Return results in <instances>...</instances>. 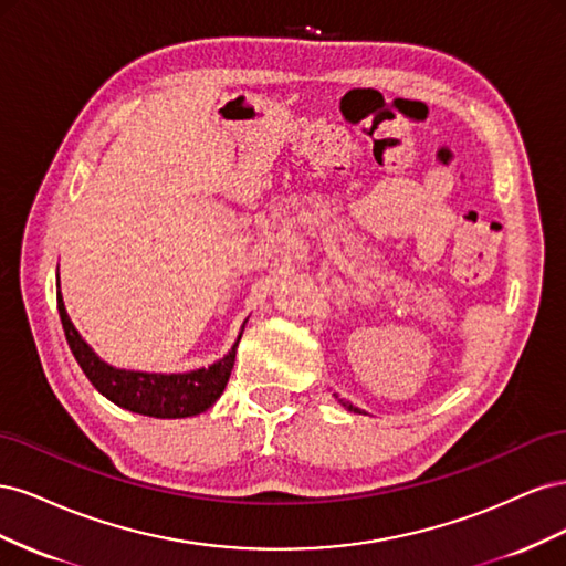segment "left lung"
<instances>
[{
	"label": "left lung",
	"instance_id": "left-lung-1",
	"mask_svg": "<svg viewBox=\"0 0 566 566\" xmlns=\"http://www.w3.org/2000/svg\"><path fill=\"white\" fill-rule=\"evenodd\" d=\"M342 406H345L347 410H354V413H358V408H356V406H352V403H345V401H342Z\"/></svg>",
	"mask_w": 566,
	"mask_h": 566
}]
</instances>
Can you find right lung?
Returning <instances> with one entry per match:
<instances>
[{
  "label": "right lung",
  "instance_id": "1",
  "mask_svg": "<svg viewBox=\"0 0 566 566\" xmlns=\"http://www.w3.org/2000/svg\"><path fill=\"white\" fill-rule=\"evenodd\" d=\"M59 314L63 323V333L71 347L75 361L87 375L90 382L111 399L115 406L127 408L132 413L150 416V418H191L208 410L224 391L233 361L235 347L241 342L238 335L231 352L214 361L208 368L188 370V373H144V370H125L113 368L94 354V349L82 339L75 331L73 321L67 318L61 290L56 293ZM245 328V325H243Z\"/></svg>",
  "mask_w": 566,
  "mask_h": 566
}]
</instances>
